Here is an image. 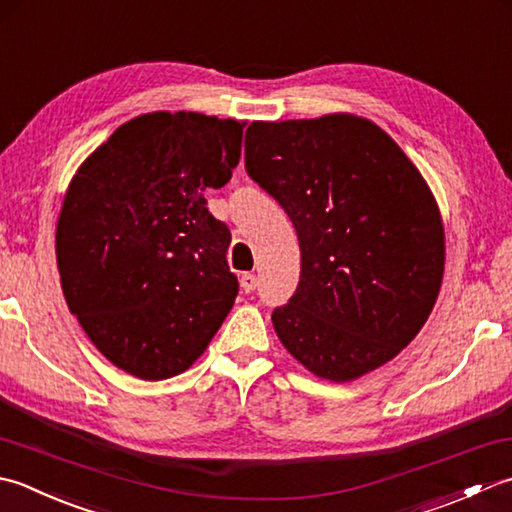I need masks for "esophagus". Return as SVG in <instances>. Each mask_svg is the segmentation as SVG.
<instances>
[{"label":"esophagus","mask_w":512,"mask_h":512,"mask_svg":"<svg viewBox=\"0 0 512 512\" xmlns=\"http://www.w3.org/2000/svg\"><path fill=\"white\" fill-rule=\"evenodd\" d=\"M241 287H243V291L245 294H252V291L258 287V278H256V274H243L241 276Z\"/></svg>","instance_id":"34e87169"}]
</instances>
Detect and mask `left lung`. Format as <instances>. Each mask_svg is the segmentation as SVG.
<instances>
[{
	"label": "left lung",
	"mask_w": 512,
	"mask_h": 512,
	"mask_svg": "<svg viewBox=\"0 0 512 512\" xmlns=\"http://www.w3.org/2000/svg\"><path fill=\"white\" fill-rule=\"evenodd\" d=\"M245 170L298 234L300 283L271 314L285 349L333 382L398 356L444 274L440 210L400 145L353 114L254 121Z\"/></svg>",
	"instance_id": "8db88e82"
}]
</instances>
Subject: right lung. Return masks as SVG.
I'll return each instance as SVG.
<instances>
[{"instance_id":"1","label":"right lung","mask_w":512,"mask_h":512,"mask_svg":"<svg viewBox=\"0 0 512 512\" xmlns=\"http://www.w3.org/2000/svg\"><path fill=\"white\" fill-rule=\"evenodd\" d=\"M243 123L152 112L123 123L72 179L57 267L72 316L119 369L179 375L234 305L229 227L207 210L241 159Z\"/></svg>"}]
</instances>
